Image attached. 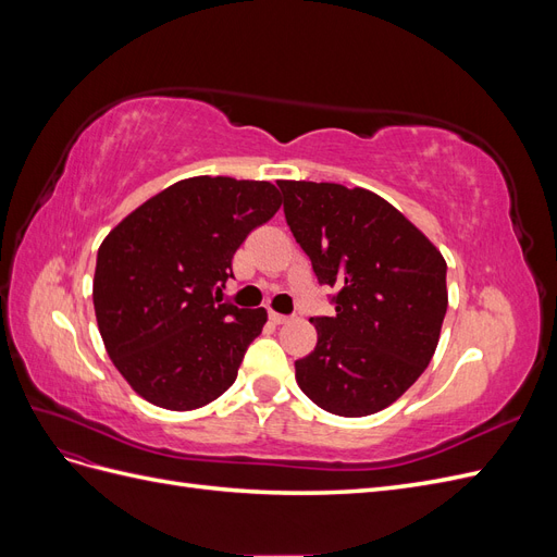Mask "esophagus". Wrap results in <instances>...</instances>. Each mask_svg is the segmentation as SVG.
I'll return each instance as SVG.
<instances>
[{
  "mask_svg": "<svg viewBox=\"0 0 557 557\" xmlns=\"http://www.w3.org/2000/svg\"><path fill=\"white\" fill-rule=\"evenodd\" d=\"M269 320H272L274 325H285L290 318H288V315H281V313H276V311H269Z\"/></svg>",
  "mask_w": 557,
  "mask_h": 557,
  "instance_id": "obj_1",
  "label": "esophagus"
}]
</instances>
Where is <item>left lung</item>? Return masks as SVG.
<instances>
[{"mask_svg":"<svg viewBox=\"0 0 557 557\" xmlns=\"http://www.w3.org/2000/svg\"><path fill=\"white\" fill-rule=\"evenodd\" d=\"M283 211L320 283L339 288L334 315L311 318L318 342L295 379L334 416L383 411L418 381L448 307L446 260L372 190L278 181Z\"/></svg>","mask_w":557,"mask_h":557,"instance_id":"1","label":"left lung"}]
</instances>
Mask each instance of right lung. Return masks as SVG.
Returning <instances> with one entry per match:
<instances>
[{
  "label": "right lung",
  "instance_id": "1",
  "mask_svg": "<svg viewBox=\"0 0 557 557\" xmlns=\"http://www.w3.org/2000/svg\"><path fill=\"white\" fill-rule=\"evenodd\" d=\"M281 209L269 181L183 178L125 215L97 250L92 305L109 358L132 391L193 411L237 379L267 311L221 297L232 258Z\"/></svg>",
  "mask_w": 557,
  "mask_h": 557
}]
</instances>
